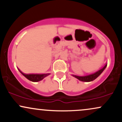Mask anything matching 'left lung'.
Instances as JSON below:
<instances>
[{
    "instance_id": "8db88e82",
    "label": "left lung",
    "mask_w": 122,
    "mask_h": 122,
    "mask_svg": "<svg viewBox=\"0 0 122 122\" xmlns=\"http://www.w3.org/2000/svg\"><path fill=\"white\" fill-rule=\"evenodd\" d=\"M107 66V64L103 67L102 69H101L99 71H98L97 72H95V73L91 74V75H89L88 76H74L76 78H77V79H79V80L82 81H85V82H89L91 81L94 80L95 79H96V78L99 76L100 74L103 72V71L105 69V68Z\"/></svg>"
}]
</instances>
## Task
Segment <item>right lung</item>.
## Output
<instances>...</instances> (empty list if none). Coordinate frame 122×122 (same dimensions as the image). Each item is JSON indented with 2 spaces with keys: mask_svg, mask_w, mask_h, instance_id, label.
I'll return each instance as SVG.
<instances>
[{
  "mask_svg": "<svg viewBox=\"0 0 122 122\" xmlns=\"http://www.w3.org/2000/svg\"><path fill=\"white\" fill-rule=\"evenodd\" d=\"M20 72L25 77H26L28 80L34 82H37L39 81L42 80L43 78L45 77L46 76L50 75L49 73H46V74H25L23 73H22L21 71Z\"/></svg>",
  "mask_w": 122,
  "mask_h": 122,
  "instance_id": "right-lung-1",
  "label": "right lung"
}]
</instances>
